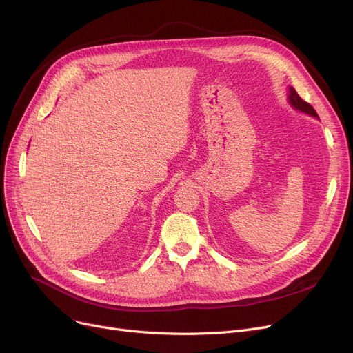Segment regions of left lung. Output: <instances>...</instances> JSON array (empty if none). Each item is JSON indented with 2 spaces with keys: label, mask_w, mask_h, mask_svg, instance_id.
Instances as JSON below:
<instances>
[{
  "label": "left lung",
  "mask_w": 353,
  "mask_h": 353,
  "mask_svg": "<svg viewBox=\"0 0 353 353\" xmlns=\"http://www.w3.org/2000/svg\"><path fill=\"white\" fill-rule=\"evenodd\" d=\"M289 101H290V104H292L294 108H298V110L303 111V113L310 114V116H313V117H318V113H316V111H314V108H313L309 103H306L305 100H302L301 96L298 94V92H296V90L292 88V87H290V91H289Z\"/></svg>",
  "instance_id": "8db88e82"
}]
</instances>
